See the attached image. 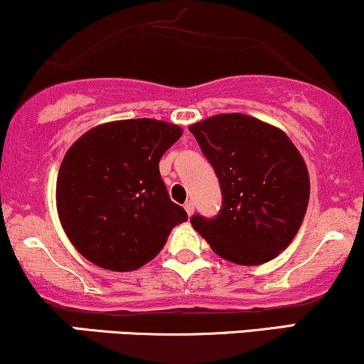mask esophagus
I'll return each instance as SVG.
<instances>
[{
    "label": "esophagus",
    "instance_id": "obj_1",
    "mask_svg": "<svg viewBox=\"0 0 364 364\" xmlns=\"http://www.w3.org/2000/svg\"><path fill=\"white\" fill-rule=\"evenodd\" d=\"M183 209L187 211V215L192 216V213H194V203H192V200H187V203L183 204Z\"/></svg>",
    "mask_w": 364,
    "mask_h": 364
}]
</instances>
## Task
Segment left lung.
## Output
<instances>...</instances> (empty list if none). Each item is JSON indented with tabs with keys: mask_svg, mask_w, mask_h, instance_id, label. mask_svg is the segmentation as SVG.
<instances>
[{
	"mask_svg": "<svg viewBox=\"0 0 364 364\" xmlns=\"http://www.w3.org/2000/svg\"><path fill=\"white\" fill-rule=\"evenodd\" d=\"M189 131L215 168L223 208L191 223L220 257L240 266L276 259L296 237L310 199L301 153L279 127L247 114H220Z\"/></svg>",
	"mask_w": 364,
	"mask_h": 364,
	"instance_id": "8db88e82",
	"label": "left lung"
}]
</instances>
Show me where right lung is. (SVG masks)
<instances>
[{
    "label": "right lung",
    "mask_w": 364,
    "mask_h": 364,
    "mask_svg": "<svg viewBox=\"0 0 364 364\" xmlns=\"http://www.w3.org/2000/svg\"><path fill=\"white\" fill-rule=\"evenodd\" d=\"M181 136L177 124L126 119L92 127L71 144L55 182V208L85 259L107 271H136L187 221L158 168Z\"/></svg>",
    "instance_id": "add662e5"
}]
</instances>
